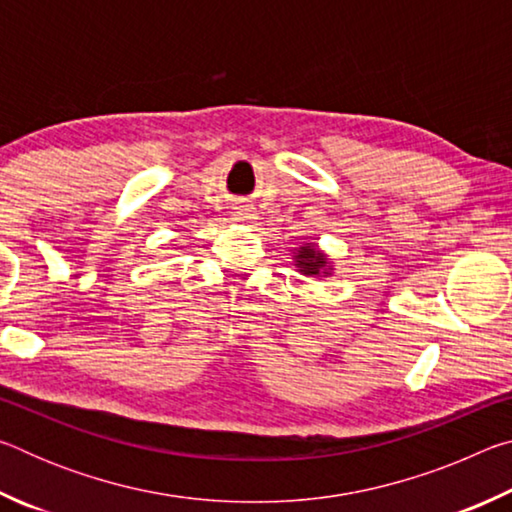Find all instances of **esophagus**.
<instances>
[{
    "instance_id": "esophagus-1",
    "label": "esophagus",
    "mask_w": 512,
    "mask_h": 512,
    "mask_svg": "<svg viewBox=\"0 0 512 512\" xmlns=\"http://www.w3.org/2000/svg\"><path fill=\"white\" fill-rule=\"evenodd\" d=\"M232 216H235L237 221H246V219H250V214H248V212H235Z\"/></svg>"
}]
</instances>
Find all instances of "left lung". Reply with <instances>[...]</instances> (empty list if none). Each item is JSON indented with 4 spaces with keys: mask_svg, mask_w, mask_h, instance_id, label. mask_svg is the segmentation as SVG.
<instances>
[{
    "mask_svg": "<svg viewBox=\"0 0 512 512\" xmlns=\"http://www.w3.org/2000/svg\"><path fill=\"white\" fill-rule=\"evenodd\" d=\"M296 266L300 268L305 275H318L320 268L325 266V255L318 253L316 248H300L296 253Z\"/></svg>",
    "mask_w": 512,
    "mask_h": 512,
    "instance_id": "obj_1",
    "label": "left lung"
}]
</instances>
